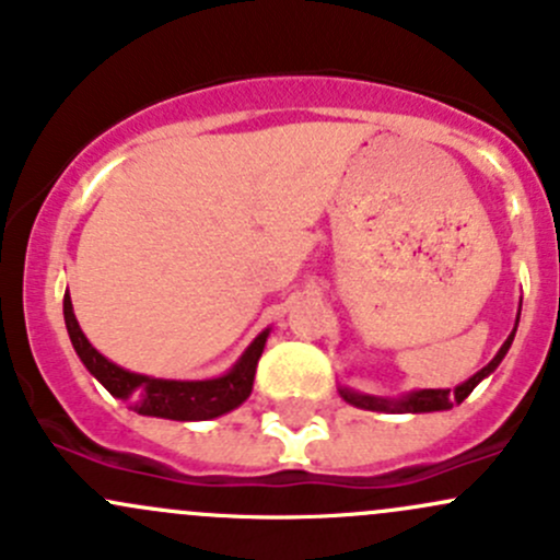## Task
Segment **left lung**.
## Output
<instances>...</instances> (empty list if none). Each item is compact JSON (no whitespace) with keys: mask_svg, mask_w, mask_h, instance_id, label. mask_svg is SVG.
Segmentation results:
<instances>
[{"mask_svg":"<svg viewBox=\"0 0 560 560\" xmlns=\"http://www.w3.org/2000/svg\"><path fill=\"white\" fill-rule=\"evenodd\" d=\"M517 322H521V312H517ZM515 330H517V325H515ZM515 330L510 332V338L504 341V347L499 349V354H495V358L490 360L482 371H477L471 380L463 382V385H457L455 389H415V393L404 395V398H376V395L352 393V389H347V387H341L338 393H341V398L347 400V404L358 406V409H369V411H398V415H409L411 411V415H420V411L453 409L455 404H463V400L468 398V393H471V389L477 387L485 376H490L495 369H499V363L504 360V354L510 352L512 341H515Z\"/></svg>","mask_w":560,"mask_h":560,"instance_id":"obj_1","label":"left lung"}]
</instances>
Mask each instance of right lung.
<instances>
[{
	"label": "right lung",
	"mask_w": 560,
	"mask_h": 560,
	"mask_svg": "<svg viewBox=\"0 0 560 560\" xmlns=\"http://www.w3.org/2000/svg\"><path fill=\"white\" fill-rule=\"evenodd\" d=\"M65 325L81 363L86 365L89 374H92L107 393L127 400L138 415L165 417V420L180 422L213 420V417H222L228 415V411L238 409L248 395H252L254 371H257V363L259 358H262L265 341H268L270 332H259V336L248 343L246 352L241 354L238 363H235L224 376L202 382H180L132 374V371H124L121 365L103 358V354L89 343V338L83 336L81 325H78L75 314H72L70 295H65Z\"/></svg>",
	"instance_id": "right-lung-1"
}]
</instances>
